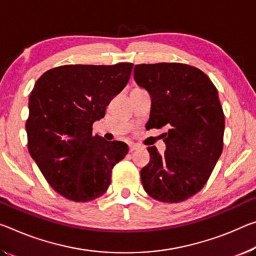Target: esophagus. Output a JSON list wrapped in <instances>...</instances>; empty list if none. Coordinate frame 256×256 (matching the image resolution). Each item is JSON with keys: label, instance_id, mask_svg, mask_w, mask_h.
<instances>
[{"label": "esophagus", "instance_id": "34e87169", "mask_svg": "<svg viewBox=\"0 0 256 256\" xmlns=\"http://www.w3.org/2000/svg\"><path fill=\"white\" fill-rule=\"evenodd\" d=\"M140 147L138 144H130L128 146V152H134V150H136V149H139Z\"/></svg>", "mask_w": 256, "mask_h": 256}]
</instances>
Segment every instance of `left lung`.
<instances>
[{
  "label": "left lung",
  "instance_id": "obj_1",
  "mask_svg": "<svg viewBox=\"0 0 256 256\" xmlns=\"http://www.w3.org/2000/svg\"><path fill=\"white\" fill-rule=\"evenodd\" d=\"M134 80L152 96L148 128L168 130L163 155L155 146L147 148L144 189L156 200L184 202L205 186L223 149L224 114L216 85L179 62L136 64Z\"/></svg>",
  "mask_w": 256,
  "mask_h": 256
}]
</instances>
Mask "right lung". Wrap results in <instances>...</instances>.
<instances>
[{
    "label": "right lung",
    "mask_w": 256,
    "mask_h": 256,
    "mask_svg": "<svg viewBox=\"0 0 256 256\" xmlns=\"http://www.w3.org/2000/svg\"><path fill=\"white\" fill-rule=\"evenodd\" d=\"M133 64H64L36 80L26 122L28 150L48 184L74 202L107 192L112 170L128 152L122 141L93 136L114 96L126 86Z\"/></svg>",
    "instance_id": "obj_1"
}]
</instances>
